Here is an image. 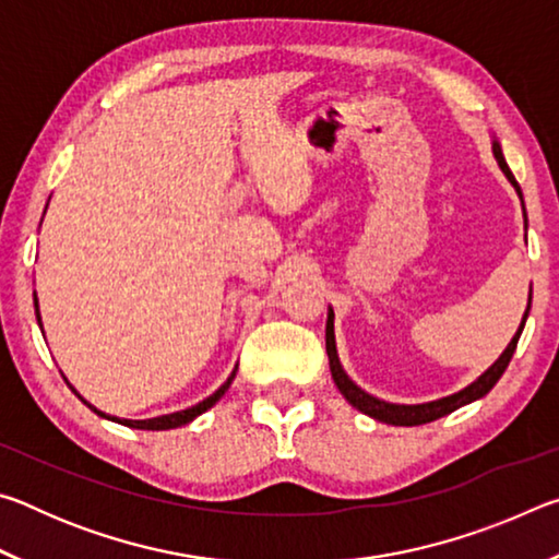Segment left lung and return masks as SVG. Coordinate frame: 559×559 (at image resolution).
<instances>
[{"label": "left lung", "mask_w": 559, "mask_h": 559, "mask_svg": "<svg viewBox=\"0 0 559 559\" xmlns=\"http://www.w3.org/2000/svg\"><path fill=\"white\" fill-rule=\"evenodd\" d=\"M493 155L498 159L500 169H503V175L508 177V182L515 187V192L520 197V202H523V192H520V187L515 182L513 173H510V167L506 163L503 153H500V145L493 143ZM525 212V206H523ZM527 224V219H525ZM533 298V296H530ZM530 310V306H527ZM527 310L523 316V323H520L518 333L513 335V340H510V345L503 349V355H500L493 365L488 367V370L478 377L476 382L468 384L466 390H461L456 394L451 396H443V400H437V402H427V404H390V402H382L377 400V396L367 394L365 390H359V386L349 380V377L345 374L343 367H340V359H337V349H335V333H333V310H328V325H325V349H328V359H330V372H333V380L337 384V390L343 392L345 400L355 406V409H359L367 416H372V419L377 421H384V424H394V427H419V424H429V421H437L441 419V416H447L451 412H456L459 406L463 404H471L480 400V396H486L490 390H493L496 382L503 377L506 367L510 362V357H513L515 347H518V340H520V333H523L525 328V320H527Z\"/></svg>", "instance_id": "obj_1"}]
</instances>
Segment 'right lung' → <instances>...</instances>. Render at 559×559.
Listing matches in <instances>:
<instances>
[{
  "label": "right lung",
  "mask_w": 559,
  "mask_h": 559,
  "mask_svg": "<svg viewBox=\"0 0 559 559\" xmlns=\"http://www.w3.org/2000/svg\"><path fill=\"white\" fill-rule=\"evenodd\" d=\"M34 308H36V316H39V302H36V296H34ZM39 323H41V318H39ZM234 374H236V370L231 372V377L229 380H226L219 390H216L212 396H206L204 402H200V404H194V406H189V409H182V412H175V414H165V416H155V419H140V421H132V419H118V416H106L103 412H98L96 406H91L93 412L96 414H100V416H106V419H112V421H118V424H122V427H130V429H147V431H163V429H177V427H182V424H189L194 419V416H200V414H204L206 409H212V406L222 400V394L229 390V384H231V380H234Z\"/></svg>",
  "instance_id": "1"
}]
</instances>
